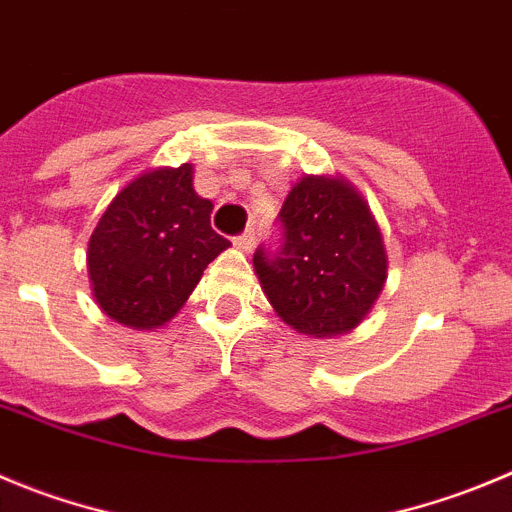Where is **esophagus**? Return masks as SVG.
<instances>
[{"label": "esophagus", "instance_id": "34e87169", "mask_svg": "<svg viewBox=\"0 0 512 512\" xmlns=\"http://www.w3.org/2000/svg\"><path fill=\"white\" fill-rule=\"evenodd\" d=\"M255 242H257V232H255V227H247L245 232H242L240 237H237V245H240L242 250H245V252H250L252 247H255Z\"/></svg>", "mask_w": 512, "mask_h": 512}]
</instances>
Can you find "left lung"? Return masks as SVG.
Wrapping results in <instances>:
<instances>
[{"label": "left lung", "instance_id": "obj_1", "mask_svg": "<svg viewBox=\"0 0 512 512\" xmlns=\"http://www.w3.org/2000/svg\"><path fill=\"white\" fill-rule=\"evenodd\" d=\"M278 227V245H260L252 257L272 308L308 336L356 328L386 280L384 242L364 199L341 179L305 176Z\"/></svg>", "mask_w": 512, "mask_h": 512}]
</instances>
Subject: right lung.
<instances>
[{
  "label": "right lung",
  "mask_w": 512,
  "mask_h": 512,
  "mask_svg": "<svg viewBox=\"0 0 512 512\" xmlns=\"http://www.w3.org/2000/svg\"><path fill=\"white\" fill-rule=\"evenodd\" d=\"M197 197L191 166L138 176L105 209L88 245L100 308L131 328L164 326L197 288L209 262L229 247Z\"/></svg>",
  "instance_id": "obj_1"
}]
</instances>
